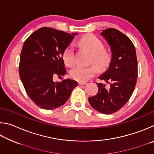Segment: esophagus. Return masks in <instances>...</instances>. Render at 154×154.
Listing matches in <instances>:
<instances>
[{
	"label": "esophagus",
	"mask_w": 154,
	"mask_h": 154,
	"mask_svg": "<svg viewBox=\"0 0 154 154\" xmlns=\"http://www.w3.org/2000/svg\"><path fill=\"white\" fill-rule=\"evenodd\" d=\"M87 85V82H79V85L82 86V85Z\"/></svg>",
	"instance_id": "esophagus-1"
}]
</instances>
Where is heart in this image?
<instances>
[{
    "instance_id": "obj_1",
    "label": "heart",
    "mask_w": 154,
    "mask_h": 154,
    "mask_svg": "<svg viewBox=\"0 0 154 154\" xmlns=\"http://www.w3.org/2000/svg\"><path fill=\"white\" fill-rule=\"evenodd\" d=\"M80 44L91 53V63L95 65L99 69H103L108 66L112 56L108 51L105 50L103 42L93 34H88L82 38ZM63 60L67 66H72L75 63L74 48L72 44L65 48L63 53ZM97 68L94 66H77L69 72L73 79L80 82L87 81L95 75Z\"/></svg>"
}]
</instances>
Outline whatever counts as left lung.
I'll list each match as a JSON object with an SVG mask.
<instances>
[{"mask_svg":"<svg viewBox=\"0 0 154 154\" xmlns=\"http://www.w3.org/2000/svg\"><path fill=\"white\" fill-rule=\"evenodd\" d=\"M101 34L112 51L109 68L99 77L110 85L97 83L96 95L88 98L94 109L105 114L116 112L127 103L133 94L137 80V59L135 47L128 37L114 28L103 30Z\"/></svg>","mask_w":154,"mask_h":154,"instance_id":"obj_1","label":"left lung"}]
</instances>
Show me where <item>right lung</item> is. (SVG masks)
Listing matches in <instances>:
<instances>
[{
	"label": "right lung",
	"mask_w": 154,
	"mask_h": 154,
	"mask_svg": "<svg viewBox=\"0 0 154 154\" xmlns=\"http://www.w3.org/2000/svg\"><path fill=\"white\" fill-rule=\"evenodd\" d=\"M76 34L43 27L24 42L19 73L29 97L40 108L53 109L63 106L78 86L70 79L53 81L55 75L66 74L63 53Z\"/></svg>",
	"instance_id": "right-lung-1"
}]
</instances>
